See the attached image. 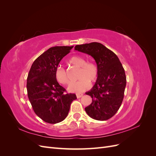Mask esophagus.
<instances>
[{"instance_id": "1", "label": "esophagus", "mask_w": 156, "mask_h": 156, "mask_svg": "<svg viewBox=\"0 0 156 156\" xmlns=\"http://www.w3.org/2000/svg\"><path fill=\"white\" fill-rule=\"evenodd\" d=\"M83 96V93H79V94H76V96H77V98H81Z\"/></svg>"}]
</instances>
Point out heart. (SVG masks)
<instances>
[{
    "mask_svg": "<svg viewBox=\"0 0 156 156\" xmlns=\"http://www.w3.org/2000/svg\"><path fill=\"white\" fill-rule=\"evenodd\" d=\"M69 62L75 66L79 68L78 72V79L77 82L72 83L68 87V91L71 92L80 93L85 91L90 87V82H95L99 74L97 65L91 62H87L86 59L81 56H74L70 58ZM55 76L59 83L66 85L69 83V80L66 72L61 66L56 68Z\"/></svg>",
    "mask_w": 156,
    "mask_h": 156,
    "instance_id": "obj_1",
    "label": "heart"
}]
</instances>
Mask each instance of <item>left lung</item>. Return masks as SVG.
I'll return each instance as SVG.
<instances>
[{
  "label": "left lung",
  "instance_id": "obj_1",
  "mask_svg": "<svg viewBox=\"0 0 156 156\" xmlns=\"http://www.w3.org/2000/svg\"><path fill=\"white\" fill-rule=\"evenodd\" d=\"M75 50L90 55L95 60L99 74L90 90L86 94L92 102L85 107L87 115L97 120H107L114 116L123 101L126 86L124 69L112 51L98 42L77 45Z\"/></svg>",
  "mask_w": 156,
  "mask_h": 156
}]
</instances>
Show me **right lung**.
Wrapping results in <instances>:
<instances>
[{"label":"right lung","mask_w":156,"mask_h":156,"mask_svg":"<svg viewBox=\"0 0 156 156\" xmlns=\"http://www.w3.org/2000/svg\"><path fill=\"white\" fill-rule=\"evenodd\" d=\"M73 46H55L47 50L33 62L27 77V89L36 115L47 123L56 124L68 115L75 94H64L55 76L56 68Z\"/></svg>","instance_id":"right-lung-1"}]
</instances>
